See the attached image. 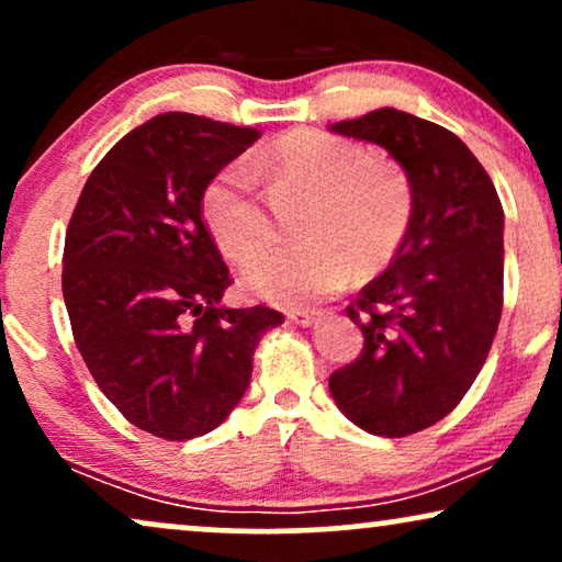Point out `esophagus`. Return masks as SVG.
I'll use <instances>...</instances> for the list:
<instances>
[{
  "instance_id": "34e87169",
  "label": "esophagus",
  "mask_w": 562,
  "mask_h": 562,
  "mask_svg": "<svg viewBox=\"0 0 562 562\" xmlns=\"http://www.w3.org/2000/svg\"><path fill=\"white\" fill-rule=\"evenodd\" d=\"M288 322L295 326H314L322 322V314H318V311H290Z\"/></svg>"
}]
</instances>
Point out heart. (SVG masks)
I'll list each match as a JSON object with an SVG mask.
<instances>
[{"label": "heart", "mask_w": 562, "mask_h": 562, "mask_svg": "<svg viewBox=\"0 0 562 562\" xmlns=\"http://www.w3.org/2000/svg\"><path fill=\"white\" fill-rule=\"evenodd\" d=\"M257 173L274 187L308 191L297 215L303 240L254 257L240 285L261 301L305 305L337 293L350 272L371 277L394 259L412 220V183L402 166L363 145L314 130L277 137L265 153L225 166L202 196L204 223L225 257L244 261L272 236Z\"/></svg>", "instance_id": "heart-1"}]
</instances>
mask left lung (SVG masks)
I'll return each instance as SVG.
<instances>
[{
  "label": "left lung",
  "mask_w": 562,
  "mask_h": 562,
  "mask_svg": "<svg viewBox=\"0 0 562 562\" xmlns=\"http://www.w3.org/2000/svg\"><path fill=\"white\" fill-rule=\"evenodd\" d=\"M329 132L383 147L412 183L392 265L347 308L363 352L329 375L347 420L402 438L443 420L485 366L503 311V207L480 160L443 126L375 109Z\"/></svg>",
  "instance_id": "left-lung-1"
}]
</instances>
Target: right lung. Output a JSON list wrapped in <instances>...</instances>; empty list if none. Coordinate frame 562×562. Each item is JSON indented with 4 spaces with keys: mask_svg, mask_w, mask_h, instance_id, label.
Segmentation results:
<instances>
[{
    "mask_svg": "<svg viewBox=\"0 0 562 562\" xmlns=\"http://www.w3.org/2000/svg\"><path fill=\"white\" fill-rule=\"evenodd\" d=\"M259 130L160 113L105 153L64 240L61 290L101 392L166 440L215 430L248 389L254 350L282 314L228 308V267L204 228L210 181Z\"/></svg>",
    "mask_w": 562,
    "mask_h": 562,
    "instance_id": "obj_1",
    "label": "right lung"
}]
</instances>
